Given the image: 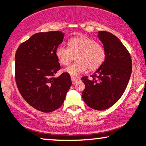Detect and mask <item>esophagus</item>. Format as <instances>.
Wrapping results in <instances>:
<instances>
[{
	"instance_id": "esophagus-1",
	"label": "esophagus",
	"mask_w": 146,
	"mask_h": 146,
	"mask_svg": "<svg viewBox=\"0 0 146 146\" xmlns=\"http://www.w3.org/2000/svg\"><path fill=\"white\" fill-rule=\"evenodd\" d=\"M71 81H72V84H75L78 83V82H80V78H76V77L72 76V77H71Z\"/></svg>"
}]
</instances>
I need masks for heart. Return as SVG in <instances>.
<instances>
[{
	"mask_svg": "<svg viewBox=\"0 0 146 146\" xmlns=\"http://www.w3.org/2000/svg\"><path fill=\"white\" fill-rule=\"evenodd\" d=\"M56 57L62 65H68L76 56L77 62L66 68L65 71L72 76L84 73L88 67L90 71L98 69L106 59V50L103 45L87 36H77L68 41V47L60 45L56 50Z\"/></svg>",
	"mask_w": 146,
	"mask_h": 146,
	"instance_id": "heart-1",
	"label": "heart"
}]
</instances>
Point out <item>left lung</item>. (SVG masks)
Listing matches in <instances>:
<instances>
[{
	"mask_svg": "<svg viewBox=\"0 0 146 146\" xmlns=\"http://www.w3.org/2000/svg\"><path fill=\"white\" fill-rule=\"evenodd\" d=\"M98 37L106 50V59L91 75L83 77L85 84L82 98L88 106L105 110L115 104L122 96L132 72L129 52L117 36L106 31H99Z\"/></svg>",
	"mask_w": 146,
	"mask_h": 146,
	"instance_id": "left-lung-1",
	"label": "left lung"
}]
</instances>
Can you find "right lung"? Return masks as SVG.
Returning <instances> with one entry per match:
<instances>
[{"mask_svg": "<svg viewBox=\"0 0 146 146\" xmlns=\"http://www.w3.org/2000/svg\"><path fill=\"white\" fill-rule=\"evenodd\" d=\"M64 35L60 31L36 33L20 44L15 53L17 88L30 105L45 113L62 105L72 84L67 73L54 77L60 69L56 50Z\"/></svg>", "mask_w": 146, "mask_h": 146, "instance_id": "right-lung-1", "label": "right lung"}]
</instances>
